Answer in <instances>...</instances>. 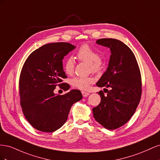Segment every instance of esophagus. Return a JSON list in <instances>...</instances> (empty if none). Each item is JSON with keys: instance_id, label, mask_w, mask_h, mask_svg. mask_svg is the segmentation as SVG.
Here are the masks:
<instances>
[{"instance_id": "34e87169", "label": "esophagus", "mask_w": 160, "mask_h": 160, "mask_svg": "<svg viewBox=\"0 0 160 160\" xmlns=\"http://www.w3.org/2000/svg\"><path fill=\"white\" fill-rule=\"evenodd\" d=\"M81 93H82V95H83V97H88L89 95V93H88V92H86V91H81Z\"/></svg>"}]
</instances>
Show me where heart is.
<instances>
[{
    "label": "heart",
    "instance_id": "obj_1",
    "mask_svg": "<svg viewBox=\"0 0 160 160\" xmlns=\"http://www.w3.org/2000/svg\"><path fill=\"white\" fill-rule=\"evenodd\" d=\"M77 57L80 61L89 65V70L93 73L98 74L103 71L104 60L99 55L98 52L88 44L81 45L77 52ZM75 62L72 58L69 57L63 62V70L67 75H71L74 72ZM95 79L93 77H76L71 80V85L81 90L88 89Z\"/></svg>",
    "mask_w": 160,
    "mask_h": 160
}]
</instances>
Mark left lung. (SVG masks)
I'll list each match as a JSON object with an SVG mask.
<instances>
[{"label": "left lung", "mask_w": 160, "mask_h": 160, "mask_svg": "<svg viewBox=\"0 0 160 160\" xmlns=\"http://www.w3.org/2000/svg\"><path fill=\"white\" fill-rule=\"evenodd\" d=\"M96 43L111 52L108 68L96 85L111 90L104 89L107 95L99 92L101 102L93 108V117L106 129H115L126 123L138 108L142 91L141 72L133 52L123 42L105 38Z\"/></svg>", "instance_id": "8db88e82"}]
</instances>
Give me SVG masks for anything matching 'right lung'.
Wrapping results in <instances>:
<instances>
[{
  "label": "right lung",
  "instance_id": "1",
  "mask_svg": "<svg viewBox=\"0 0 160 160\" xmlns=\"http://www.w3.org/2000/svg\"><path fill=\"white\" fill-rule=\"evenodd\" d=\"M74 49L69 42L49 43L31 52L22 66L18 83L20 104L28 122L41 132L59 129L66 122L72 105L83 98L77 89L64 95L53 92L57 86L64 91L70 88L62 82L67 77L62 60Z\"/></svg>",
  "mask_w": 160,
  "mask_h": 160
}]
</instances>
